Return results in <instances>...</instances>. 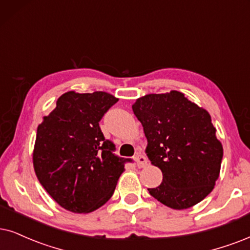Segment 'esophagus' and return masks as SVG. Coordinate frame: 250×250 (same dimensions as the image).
<instances>
[{"label": "esophagus", "instance_id": "34e87169", "mask_svg": "<svg viewBox=\"0 0 250 250\" xmlns=\"http://www.w3.org/2000/svg\"><path fill=\"white\" fill-rule=\"evenodd\" d=\"M135 160L136 163H137V166L140 167V168H143V167H145L147 165V159L146 157L143 156L142 153H137L135 156Z\"/></svg>", "mask_w": 250, "mask_h": 250}]
</instances>
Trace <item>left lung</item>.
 <instances>
[{"mask_svg": "<svg viewBox=\"0 0 250 250\" xmlns=\"http://www.w3.org/2000/svg\"><path fill=\"white\" fill-rule=\"evenodd\" d=\"M132 110L147 138L148 159L163 172L150 195L175 210L200 203L212 191L223 159L209 113L179 91L142 97Z\"/></svg>", "mask_w": 250, "mask_h": 250, "instance_id": "1", "label": "left lung"}]
</instances>
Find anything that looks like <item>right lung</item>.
<instances>
[{"instance_id": "1", "label": "right lung", "mask_w": 250, "mask_h": 250, "mask_svg": "<svg viewBox=\"0 0 250 250\" xmlns=\"http://www.w3.org/2000/svg\"><path fill=\"white\" fill-rule=\"evenodd\" d=\"M118 98L97 91L62 94L38 125L33 151L37 178L56 203L75 213L97 210L112 197L129 158L114 153L100 120Z\"/></svg>"}]
</instances>
